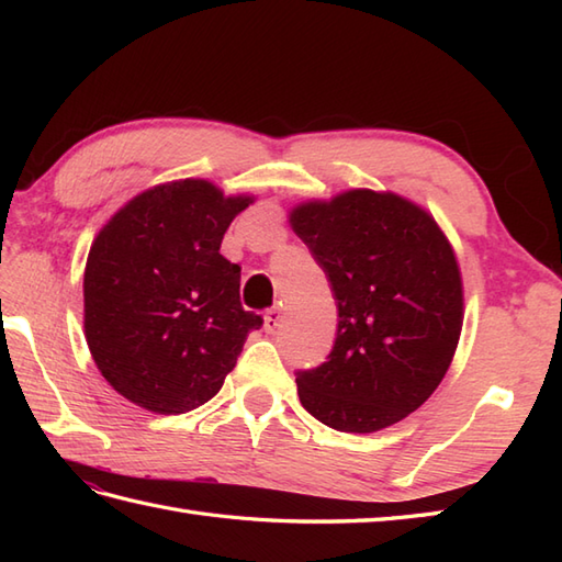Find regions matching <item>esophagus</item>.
Returning a JSON list of instances; mask_svg holds the SVG:
<instances>
[{"label": "esophagus", "mask_w": 562, "mask_h": 562, "mask_svg": "<svg viewBox=\"0 0 562 562\" xmlns=\"http://www.w3.org/2000/svg\"><path fill=\"white\" fill-rule=\"evenodd\" d=\"M282 324V312L278 306H272L266 312V316H262V328H266V333H274L280 328Z\"/></svg>", "instance_id": "obj_1"}]
</instances>
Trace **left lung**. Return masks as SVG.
Instances as JSON below:
<instances>
[{
  "mask_svg": "<svg viewBox=\"0 0 562 562\" xmlns=\"http://www.w3.org/2000/svg\"><path fill=\"white\" fill-rule=\"evenodd\" d=\"M294 234L338 304L328 362L296 372V393L338 432H379L432 396L457 352L463 282L432 214L396 193L355 188L292 207Z\"/></svg>",
  "mask_w": 562,
  "mask_h": 562,
  "instance_id": "1",
  "label": "left lung"
}]
</instances>
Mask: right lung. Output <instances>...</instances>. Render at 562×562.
<instances>
[{
    "instance_id": "add662e5",
    "label": "right lung",
    "mask_w": 562,
    "mask_h": 562,
    "mask_svg": "<svg viewBox=\"0 0 562 562\" xmlns=\"http://www.w3.org/2000/svg\"><path fill=\"white\" fill-rule=\"evenodd\" d=\"M254 195L183 178L135 195L103 224L83 270V336L109 384L139 408L207 403L262 318L241 306V268L220 254Z\"/></svg>"
}]
</instances>
